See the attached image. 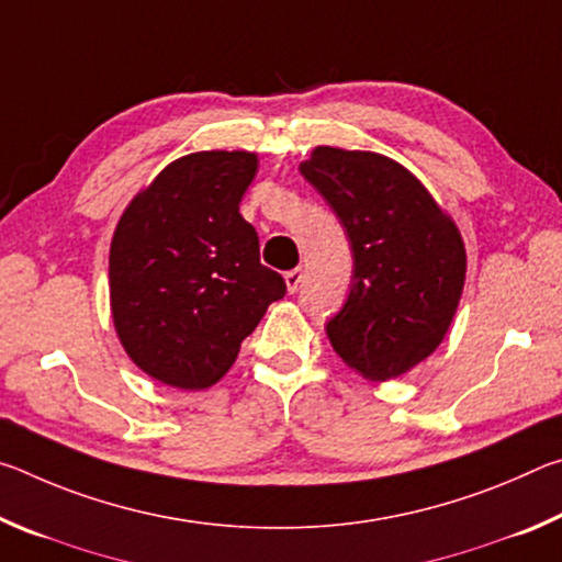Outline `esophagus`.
Wrapping results in <instances>:
<instances>
[{"label":"esophagus","mask_w":562,"mask_h":562,"mask_svg":"<svg viewBox=\"0 0 562 562\" xmlns=\"http://www.w3.org/2000/svg\"><path fill=\"white\" fill-rule=\"evenodd\" d=\"M284 282H288V292H297L300 290V282H302V270L297 268V270H290V272H284Z\"/></svg>","instance_id":"1"}]
</instances>
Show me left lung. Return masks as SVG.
Masks as SVG:
<instances>
[{"label":"left lung","mask_w":562,"mask_h":562,"mask_svg":"<svg viewBox=\"0 0 562 562\" xmlns=\"http://www.w3.org/2000/svg\"><path fill=\"white\" fill-rule=\"evenodd\" d=\"M347 231V302L327 337L372 382L402 376L441 345L459 307L465 247L456 223L396 160L317 146L300 166Z\"/></svg>","instance_id":"left-lung-1"}]
</instances>
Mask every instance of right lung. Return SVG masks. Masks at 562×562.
<instances>
[{"mask_svg":"<svg viewBox=\"0 0 562 562\" xmlns=\"http://www.w3.org/2000/svg\"><path fill=\"white\" fill-rule=\"evenodd\" d=\"M258 170L247 150L173 160L123 211L111 240L113 327L133 364L178 389L223 379L284 280L260 262L240 201Z\"/></svg>","mask_w":562,"mask_h":562,"instance_id":"obj_1","label":"right lung"}]
</instances>
